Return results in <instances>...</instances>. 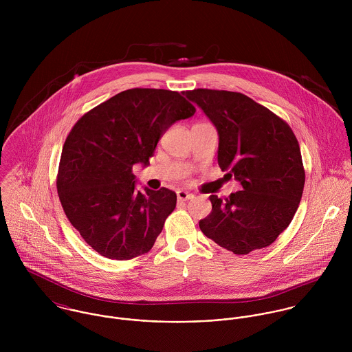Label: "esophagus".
Here are the masks:
<instances>
[{
    "instance_id": "obj_1",
    "label": "esophagus",
    "mask_w": 352,
    "mask_h": 352,
    "mask_svg": "<svg viewBox=\"0 0 352 352\" xmlns=\"http://www.w3.org/2000/svg\"><path fill=\"white\" fill-rule=\"evenodd\" d=\"M192 198H194V195L187 192V191H177V199L179 201H188V199H192Z\"/></svg>"
}]
</instances>
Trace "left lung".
Returning a JSON list of instances; mask_svg holds the SVG:
<instances>
[{"label":"left lung","instance_id":"1","mask_svg":"<svg viewBox=\"0 0 352 352\" xmlns=\"http://www.w3.org/2000/svg\"><path fill=\"white\" fill-rule=\"evenodd\" d=\"M218 131V165L243 191L210 195L203 234L236 254L271 245L290 225L301 201L305 169L290 126L251 98L229 91H187Z\"/></svg>","mask_w":352,"mask_h":352}]
</instances>
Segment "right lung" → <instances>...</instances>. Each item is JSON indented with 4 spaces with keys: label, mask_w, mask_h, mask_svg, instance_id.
<instances>
[{
    "label": "right lung",
    "mask_w": 352,
    "mask_h": 352,
    "mask_svg": "<svg viewBox=\"0 0 352 352\" xmlns=\"http://www.w3.org/2000/svg\"><path fill=\"white\" fill-rule=\"evenodd\" d=\"M195 111L179 92L134 88L92 108L73 126L56 190L70 223L101 256L130 260L151 251L177 198L164 187L137 191L133 166H148L162 134Z\"/></svg>",
    "instance_id": "add662e5"
}]
</instances>
